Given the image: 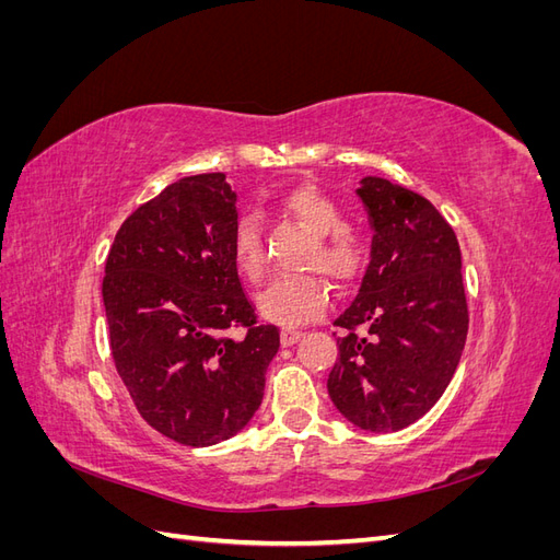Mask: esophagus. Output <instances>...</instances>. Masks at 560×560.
Listing matches in <instances>:
<instances>
[{"label": "esophagus", "mask_w": 560, "mask_h": 560, "mask_svg": "<svg viewBox=\"0 0 560 560\" xmlns=\"http://www.w3.org/2000/svg\"><path fill=\"white\" fill-rule=\"evenodd\" d=\"M299 338H301V331L299 329H290V327H287V329H282L280 331V343L287 348V346H294L296 341H299Z\"/></svg>", "instance_id": "34e87169"}]
</instances>
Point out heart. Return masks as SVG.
Here are the masks:
<instances>
[{
  "instance_id": "heart-1",
  "label": "heart",
  "mask_w": 560,
  "mask_h": 560,
  "mask_svg": "<svg viewBox=\"0 0 560 560\" xmlns=\"http://www.w3.org/2000/svg\"><path fill=\"white\" fill-rule=\"evenodd\" d=\"M282 212L315 235L308 266L319 268L336 282H350L366 264V245L358 233L343 226V210L311 186H301L280 200ZM231 249L241 273L257 282L264 273V233L257 214L245 212L233 224ZM329 306V287L322 278H278L257 296L259 315L280 327H301L317 319Z\"/></svg>"
}]
</instances>
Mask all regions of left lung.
I'll return each mask as SVG.
<instances>
[{
  "label": "left lung",
  "mask_w": 560,
  "mask_h": 560,
  "mask_svg": "<svg viewBox=\"0 0 560 560\" xmlns=\"http://www.w3.org/2000/svg\"><path fill=\"white\" fill-rule=\"evenodd\" d=\"M354 194L374 238L360 290L334 319L343 334L327 389L352 425L395 432L432 409L460 362L469 325L460 245L411 189L369 175Z\"/></svg>",
  "instance_id": "obj_1"
}]
</instances>
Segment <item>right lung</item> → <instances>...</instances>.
Masks as SVG:
<instances>
[{
  "mask_svg": "<svg viewBox=\"0 0 560 560\" xmlns=\"http://www.w3.org/2000/svg\"><path fill=\"white\" fill-rule=\"evenodd\" d=\"M238 194L222 173L182 177L135 210L105 264L103 301L118 376L151 428L184 446L238 434L280 348L254 325L233 259ZM231 326L248 336L229 339Z\"/></svg>",
  "mask_w": 560,
  "mask_h": 560,
  "instance_id": "right-lung-1",
  "label": "right lung"
}]
</instances>
